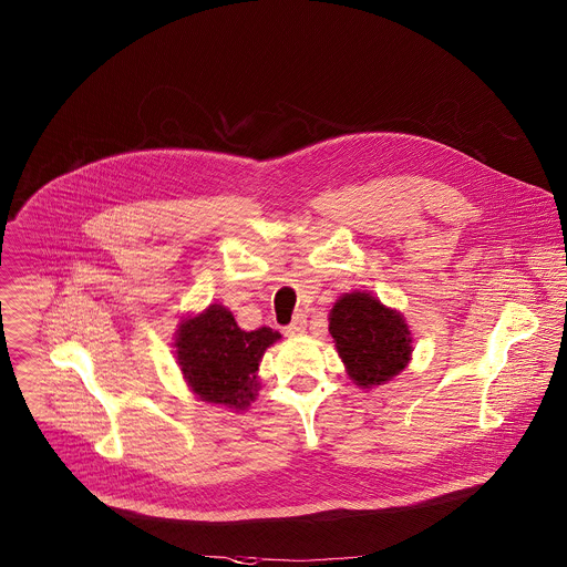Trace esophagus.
<instances>
[{"mask_svg":"<svg viewBox=\"0 0 567 567\" xmlns=\"http://www.w3.org/2000/svg\"><path fill=\"white\" fill-rule=\"evenodd\" d=\"M305 329H307V316L300 311V313H296L293 322L285 329V336H287V338H298V336L305 333Z\"/></svg>","mask_w":567,"mask_h":567,"instance_id":"34e87169","label":"esophagus"}]
</instances>
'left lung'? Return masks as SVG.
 Returning a JSON list of instances; mask_svg holds the SVG:
<instances>
[{
  "label": "left lung",
  "mask_w": 567,
  "mask_h": 567,
  "mask_svg": "<svg viewBox=\"0 0 567 567\" xmlns=\"http://www.w3.org/2000/svg\"><path fill=\"white\" fill-rule=\"evenodd\" d=\"M329 331L346 374L361 390L392 381L412 361L414 343L405 316L368 291L343 293L336 300Z\"/></svg>",
  "instance_id": "left-lung-1"
}]
</instances>
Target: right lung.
Instances as JSON below:
<instances>
[{"label":"right lung","instance_id":"obj_1","mask_svg":"<svg viewBox=\"0 0 567 567\" xmlns=\"http://www.w3.org/2000/svg\"><path fill=\"white\" fill-rule=\"evenodd\" d=\"M280 340L269 327L243 331L227 307L210 305L179 320L173 346L182 377L197 399L243 412L258 396L265 350Z\"/></svg>","mask_w":567,"mask_h":567}]
</instances>
